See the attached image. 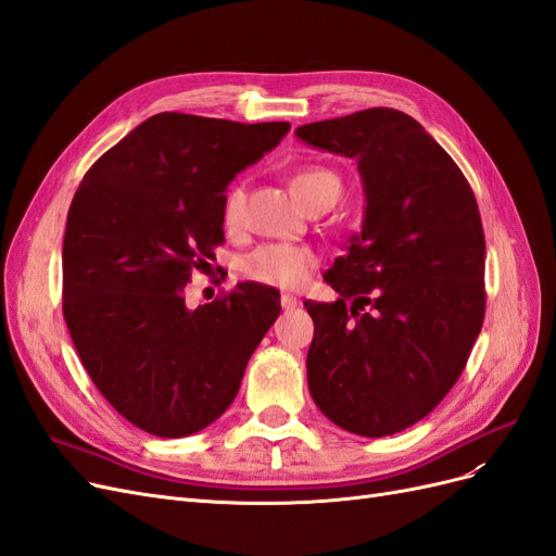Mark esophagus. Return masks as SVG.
<instances>
[{
    "instance_id": "obj_1",
    "label": "esophagus",
    "mask_w": 556,
    "mask_h": 556,
    "mask_svg": "<svg viewBox=\"0 0 556 556\" xmlns=\"http://www.w3.org/2000/svg\"><path fill=\"white\" fill-rule=\"evenodd\" d=\"M296 296L294 294H280V306L285 308V311H292V308H296Z\"/></svg>"
}]
</instances>
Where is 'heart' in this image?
<instances>
[{"label": "heart", "mask_w": 556, "mask_h": 556, "mask_svg": "<svg viewBox=\"0 0 556 556\" xmlns=\"http://www.w3.org/2000/svg\"><path fill=\"white\" fill-rule=\"evenodd\" d=\"M290 190L301 204L308 206L317 199H336L341 197V178L323 166H304L294 172L290 178ZM245 208V192L243 188H231L225 197L223 220L225 227L237 229L243 220ZM319 257L308 245H292V243H264L243 255L239 268L241 274L252 280L266 285V288H299L301 282L313 274Z\"/></svg>", "instance_id": "b5f03b06"}]
</instances>
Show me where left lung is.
Wrapping results in <instances>:
<instances>
[{
  "label": "left lung",
  "mask_w": 556,
  "mask_h": 556,
  "mask_svg": "<svg viewBox=\"0 0 556 556\" xmlns=\"http://www.w3.org/2000/svg\"><path fill=\"white\" fill-rule=\"evenodd\" d=\"M357 162L366 208L325 280L308 390L341 429L382 439L427 417L462 376L484 319V231L462 169L410 115L366 109L296 127Z\"/></svg>",
  "instance_id": "8db88e82"
}]
</instances>
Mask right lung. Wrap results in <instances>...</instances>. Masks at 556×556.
<instances>
[{
  "mask_svg": "<svg viewBox=\"0 0 556 556\" xmlns=\"http://www.w3.org/2000/svg\"><path fill=\"white\" fill-rule=\"evenodd\" d=\"M290 123L157 113L99 157L74 194L62 245V313L94 387L134 427L180 439L220 417L280 313L241 282L190 311L182 288L225 241L231 178Z\"/></svg>",
  "mask_w": 556,
  "mask_h": 556,
  "instance_id": "1",
  "label": "right lung"
}]
</instances>
